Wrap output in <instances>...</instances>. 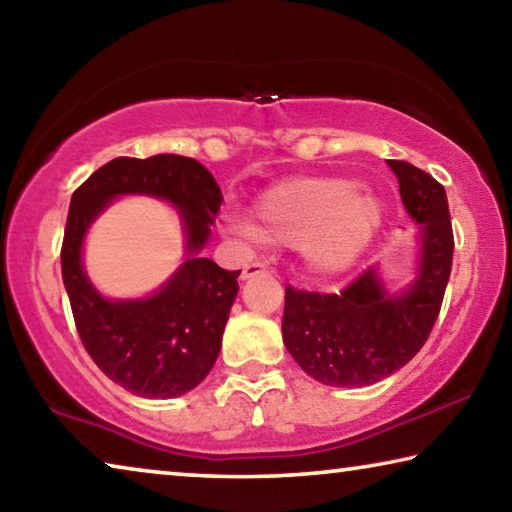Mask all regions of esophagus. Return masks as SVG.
I'll list each match as a JSON object with an SVG mask.
<instances>
[{
	"mask_svg": "<svg viewBox=\"0 0 512 512\" xmlns=\"http://www.w3.org/2000/svg\"><path fill=\"white\" fill-rule=\"evenodd\" d=\"M265 272H267V265L261 261H254V263L245 265V270H242V279H254V276L265 274Z\"/></svg>",
	"mask_w": 512,
	"mask_h": 512,
	"instance_id": "1",
	"label": "esophagus"
}]
</instances>
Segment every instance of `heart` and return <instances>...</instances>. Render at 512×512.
<instances>
[{
	"mask_svg": "<svg viewBox=\"0 0 512 512\" xmlns=\"http://www.w3.org/2000/svg\"><path fill=\"white\" fill-rule=\"evenodd\" d=\"M383 204L345 177H297L265 188L254 201V224L238 231L267 245L301 249L311 270H349L383 224Z\"/></svg>",
	"mask_w": 512,
	"mask_h": 512,
	"instance_id": "b5f03b06",
	"label": "heart"
}]
</instances>
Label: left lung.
<instances>
[{"instance_id": "1", "label": "left lung", "mask_w": 512, "mask_h": 512, "mask_svg": "<svg viewBox=\"0 0 512 512\" xmlns=\"http://www.w3.org/2000/svg\"><path fill=\"white\" fill-rule=\"evenodd\" d=\"M408 215L422 224L420 276L390 297L374 267L340 292L286 288L283 342L306 374L324 385L360 388L404 367L438 320L454 258L447 192L420 167L388 161Z\"/></svg>"}]
</instances>
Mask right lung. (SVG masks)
<instances>
[{
    "instance_id": "add662e5",
    "label": "right lung",
    "mask_w": 512,
    "mask_h": 512,
    "mask_svg": "<svg viewBox=\"0 0 512 512\" xmlns=\"http://www.w3.org/2000/svg\"><path fill=\"white\" fill-rule=\"evenodd\" d=\"M127 191H145L182 208L191 256L154 298L106 302L82 274L80 242L94 215ZM220 206L222 192L213 174L195 158L177 154L115 158L74 190L61 247L74 324L99 370L133 395L179 397L215 365L240 276V270H222L211 258L197 256Z\"/></svg>"
}]
</instances>
